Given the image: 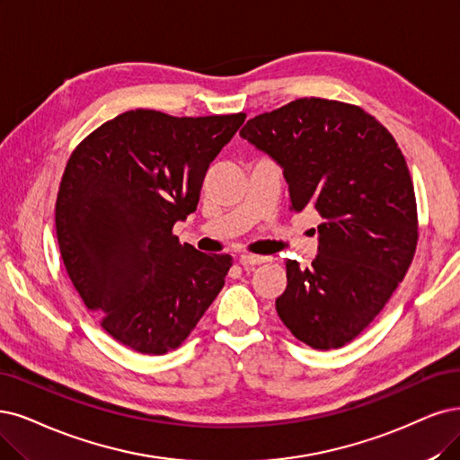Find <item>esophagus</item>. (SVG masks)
Returning <instances> with one entry per match:
<instances>
[{
    "instance_id": "esophagus-1",
    "label": "esophagus",
    "mask_w": 460,
    "mask_h": 460,
    "mask_svg": "<svg viewBox=\"0 0 460 460\" xmlns=\"http://www.w3.org/2000/svg\"><path fill=\"white\" fill-rule=\"evenodd\" d=\"M273 258L270 256H253V253H243V256L239 258V261L243 265H260V263H265V261H270Z\"/></svg>"
}]
</instances>
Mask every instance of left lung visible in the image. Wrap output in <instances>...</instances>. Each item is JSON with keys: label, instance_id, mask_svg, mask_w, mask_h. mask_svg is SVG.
<instances>
[{"label": "left lung", "instance_id": "8db88e82", "mask_svg": "<svg viewBox=\"0 0 460 460\" xmlns=\"http://www.w3.org/2000/svg\"><path fill=\"white\" fill-rule=\"evenodd\" d=\"M241 138L280 168L290 210L314 208L318 256L288 260L277 313L318 350L358 337L403 280L417 248L413 181L396 140L364 110L299 98L250 119Z\"/></svg>", "mask_w": 460, "mask_h": 460}]
</instances>
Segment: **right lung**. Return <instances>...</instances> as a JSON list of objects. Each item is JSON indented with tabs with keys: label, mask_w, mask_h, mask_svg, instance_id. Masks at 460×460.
<instances>
[{
	"label": "right lung",
	"mask_w": 460,
	"mask_h": 460,
	"mask_svg": "<svg viewBox=\"0 0 460 460\" xmlns=\"http://www.w3.org/2000/svg\"><path fill=\"white\" fill-rule=\"evenodd\" d=\"M244 113L172 117L134 110L72 153L57 197V236L75 290L115 341L164 354L181 345L221 288L227 253L180 244L210 163Z\"/></svg>",
	"instance_id": "add662e5"
}]
</instances>
